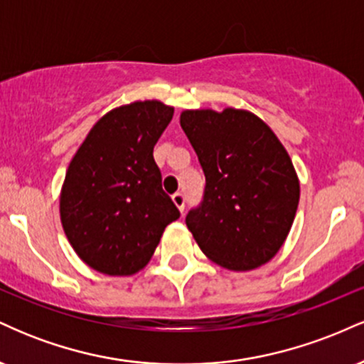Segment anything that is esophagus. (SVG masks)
I'll use <instances>...</instances> for the list:
<instances>
[{
	"label": "esophagus",
	"mask_w": 364,
	"mask_h": 364,
	"mask_svg": "<svg viewBox=\"0 0 364 364\" xmlns=\"http://www.w3.org/2000/svg\"><path fill=\"white\" fill-rule=\"evenodd\" d=\"M173 202H174V205H176V207L179 208V212L185 210V195L174 193V195H173Z\"/></svg>",
	"instance_id": "esophagus-1"
}]
</instances>
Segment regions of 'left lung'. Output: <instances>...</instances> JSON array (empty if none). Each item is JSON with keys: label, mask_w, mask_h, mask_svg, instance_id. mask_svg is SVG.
Masks as SVG:
<instances>
[{"label": "left lung", "mask_w": 364, "mask_h": 364, "mask_svg": "<svg viewBox=\"0 0 364 364\" xmlns=\"http://www.w3.org/2000/svg\"><path fill=\"white\" fill-rule=\"evenodd\" d=\"M179 124L205 174L186 225L203 255L232 272L270 262L299 203V178L281 140L252 111L185 109Z\"/></svg>", "instance_id": "1"}]
</instances>
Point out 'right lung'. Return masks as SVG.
<instances>
[{
    "label": "right lung",
    "instance_id": "obj_1",
    "mask_svg": "<svg viewBox=\"0 0 364 364\" xmlns=\"http://www.w3.org/2000/svg\"><path fill=\"white\" fill-rule=\"evenodd\" d=\"M174 107L135 101L114 107L92 127L63 181V231L78 258L97 272H140L179 210L162 191L154 145Z\"/></svg>",
    "mask_w": 364,
    "mask_h": 364
}]
</instances>
